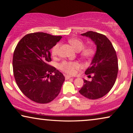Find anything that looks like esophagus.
I'll return each mask as SVG.
<instances>
[{
  "mask_svg": "<svg viewBox=\"0 0 133 133\" xmlns=\"http://www.w3.org/2000/svg\"><path fill=\"white\" fill-rule=\"evenodd\" d=\"M65 79H70V78H71V76H68V75H66L65 76Z\"/></svg>",
  "mask_w": 133,
  "mask_h": 133,
  "instance_id": "esophagus-1",
  "label": "esophagus"
}]
</instances>
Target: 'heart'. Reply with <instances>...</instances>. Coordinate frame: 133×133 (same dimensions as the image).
Instances as JSON below:
<instances>
[{
    "label": "heart",
    "mask_w": 133,
    "mask_h": 133,
    "mask_svg": "<svg viewBox=\"0 0 133 133\" xmlns=\"http://www.w3.org/2000/svg\"><path fill=\"white\" fill-rule=\"evenodd\" d=\"M69 42L73 46L77 51L81 52V56L85 59H91L94 54V50L92 47L88 46L84 48V43L81 40L78 39L72 38L69 40ZM59 43H56L51 49V54L53 57H56L59 54L60 48ZM81 68V65L77 62H70V61H63L60 63L59 68L62 71L66 72L68 74H74L76 73V70H79Z\"/></svg>",
    "instance_id": "1"
}]
</instances>
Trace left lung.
<instances>
[{
	"instance_id": "left-lung-1",
	"label": "left lung",
	"mask_w": 133,
	"mask_h": 133,
	"mask_svg": "<svg viewBox=\"0 0 133 133\" xmlns=\"http://www.w3.org/2000/svg\"><path fill=\"white\" fill-rule=\"evenodd\" d=\"M96 45V52L85 74H92L91 81L84 79L79 92L90 99H97L108 93L115 83L118 73L117 54L111 42L103 34L91 31L82 34Z\"/></svg>"
}]
</instances>
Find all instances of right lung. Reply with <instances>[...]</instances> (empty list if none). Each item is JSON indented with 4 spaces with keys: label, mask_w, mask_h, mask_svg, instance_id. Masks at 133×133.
I'll list each match as a JSON object with an SVG mask.
<instances>
[{
    "label": "right lung",
    "mask_w": 133,
    "mask_h": 133,
    "mask_svg": "<svg viewBox=\"0 0 133 133\" xmlns=\"http://www.w3.org/2000/svg\"><path fill=\"white\" fill-rule=\"evenodd\" d=\"M61 38L45 32L30 33L14 50L12 66L16 83L23 94L35 102H50L61 91L64 76L48 62L51 61L50 50Z\"/></svg>",
    "instance_id": "add662e5"
}]
</instances>
